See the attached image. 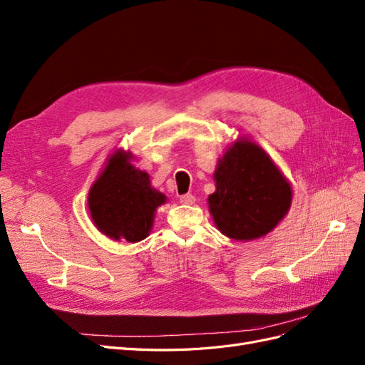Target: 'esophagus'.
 <instances>
[{"instance_id":"1","label":"esophagus","mask_w":365,"mask_h":365,"mask_svg":"<svg viewBox=\"0 0 365 365\" xmlns=\"http://www.w3.org/2000/svg\"><path fill=\"white\" fill-rule=\"evenodd\" d=\"M195 196L193 195H190V193H187V195H182L181 197H180V202L181 204H184V205H192V204H195Z\"/></svg>"}]
</instances>
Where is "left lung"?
I'll use <instances>...</instances> for the list:
<instances>
[{
    "label": "left lung",
    "instance_id": "8db88e82",
    "mask_svg": "<svg viewBox=\"0 0 365 365\" xmlns=\"http://www.w3.org/2000/svg\"><path fill=\"white\" fill-rule=\"evenodd\" d=\"M208 210L216 228L235 240L267 236L288 215L292 185L279 165L248 137L235 140L217 160Z\"/></svg>",
    "mask_w": 365,
    "mask_h": 365
}]
</instances>
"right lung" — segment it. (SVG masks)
<instances>
[{
	"label": "right lung",
	"mask_w": 365,
	"mask_h": 365,
	"mask_svg": "<svg viewBox=\"0 0 365 365\" xmlns=\"http://www.w3.org/2000/svg\"><path fill=\"white\" fill-rule=\"evenodd\" d=\"M129 150L117 149L108 157L88 193L93 224L106 237L135 244L146 239L157 208L168 197L152 187L149 173L137 169Z\"/></svg>",
	"instance_id": "obj_1"
}]
</instances>
